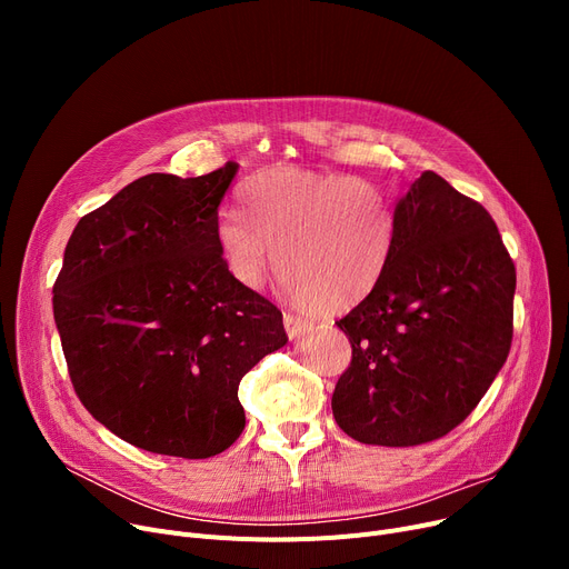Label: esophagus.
I'll return each instance as SVG.
<instances>
[{"label": "esophagus", "instance_id": "1", "mask_svg": "<svg viewBox=\"0 0 569 569\" xmlns=\"http://www.w3.org/2000/svg\"><path fill=\"white\" fill-rule=\"evenodd\" d=\"M283 325H286V332H288L290 339L309 335V332L313 330V322H311V320L300 318V316H292V313H286V316H283Z\"/></svg>", "mask_w": 569, "mask_h": 569}]
</instances>
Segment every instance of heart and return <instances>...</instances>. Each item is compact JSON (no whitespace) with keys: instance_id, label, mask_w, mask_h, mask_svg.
Wrapping results in <instances>:
<instances>
[{"instance_id":"1","label":"heart","mask_w":569,"mask_h":569,"mask_svg":"<svg viewBox=\"0 0 569 569\" xmlns=\"http://www.w3.org/2000/svg\"><path fill=\"white\" fill-rule=\"evenodd\" d=\"M239 213L217 221L228 274L258 290L277 253L283 292L302 309L360 305L385 274L397 234L390 196L369 179L335 170H262L239 189Z\"/></svg>"}]
</instances>
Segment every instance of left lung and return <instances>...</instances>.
I'll return each mask as SVG.
<instances>
[{
	"mask_svg": "<svg viewBox=\"0 0 569 569\" xmlns=\"http://www.w3.org/2000/svg\"><path fill=\"white\" fill-rule=\"evenodd\" d=\"M395 212L385 274L337 320L352 360L332 412L355 440L410 447L459 427L502 369L517 269L487 209L433 170Z\"/></svg>",
	"mask_w": 569,
	"mask_h": 569,
	"instance_id": "obj_1",
	"label": "left lung"
}]
</instances>
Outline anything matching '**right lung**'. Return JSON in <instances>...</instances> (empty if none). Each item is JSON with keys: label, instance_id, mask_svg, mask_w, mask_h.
<instances>
[{"label": "right lung", "instance_id": "add662e5", "mask_svg": "<svg viewBox=\"0 0 569 569\" xmlns=\"http://www.w3.org/2000/svg\"><path fill=\"white\" fill-rule=\"evenodd\" d=\"M237 163L144 174L84 214L52 286L73 390L140 450L207 459L244 431L239 380L286 346L281 311L239 286L217 247Z\"/></svg>", "mask_w": 569, "mask_h": 569}]
</instances>
